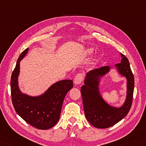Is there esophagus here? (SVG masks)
Segmentation results:
<instances>
[{
  "label": "esophagus",
  "instance_id": "obj_1",
  "mask_svg": "<svg viewBox=\"0 0 146 146\" xmlns=\"http://www.w3.org/2000/svg\"><path fill=\"white\" fill-rule=\"evenodd\" d=\"M84 79V75L82 73H78L75 76V79H74V84L75 85H80Z\"/></svg>",
  "mask_w": 146,
  "mask_h": 146
}]
</instances>
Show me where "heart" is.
Instances as JSON below:
<instances>
[{"instance_id":"b5f03b06","label":"heart","mask_w":146,"mask_h":146,"mask_svg":"<svg viewBox=\"0 0 146 146\" xmlns=\"http://www.w3.org/2000/svg\"><path fill=\"white\" fill-rule=\"evenodd\" d=\"M92 51H93V50L92 49V48H88V49L86 51V53L87 54H91V53L92 52Z\"/></svg>"}]
</instances>
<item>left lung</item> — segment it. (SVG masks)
Returning <instances> with one entry per match:
<instances>
[{
	"mask_svg": "<svg viewBox=\"0 0 146 146\" xmlns=\"http://www.w3.org/2000/svg\"><path fill=\"white\" fill-rule=\"evenodd\" d=\"M120 63L115 65L118 72L127 78V97L120 108L111 106L102 99L99 92V83L102 77L110 71L111 67L102 66L87 73L84 85L81 87L85 115L88 121L98 128L113 126L127 115L132 106L134 90V76L128 59L121 53Z\"/></svg>",
	"mask_w": 146,
	"mask_h": 146,
	"instance_id": "obj_1",
	"label": "left lung"
}]
</instances>
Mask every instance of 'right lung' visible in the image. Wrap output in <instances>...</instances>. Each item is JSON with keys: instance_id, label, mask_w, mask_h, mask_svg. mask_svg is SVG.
Segmentation results:
<instances>
[{"instance_id": "obj_1", "label": "right lung", "mask_w": 146, "mask_h": 146, "mask_svg": "<svg viewBox=\"0 0 146 146\" xmlns=\"http://www.w3.org/2000/svg\"><path fill=\"white\" fill-rule=\"evenodd\" d=\"M28 51L23 52L17 61L11 79L12 102L17 114L33 127L47 130L53 127L59 119L66 95L73 87L71 80H63L55 83L46 92L33 97L23 94L18 86L20 61Z\"/></svg>"}]
</instances>
